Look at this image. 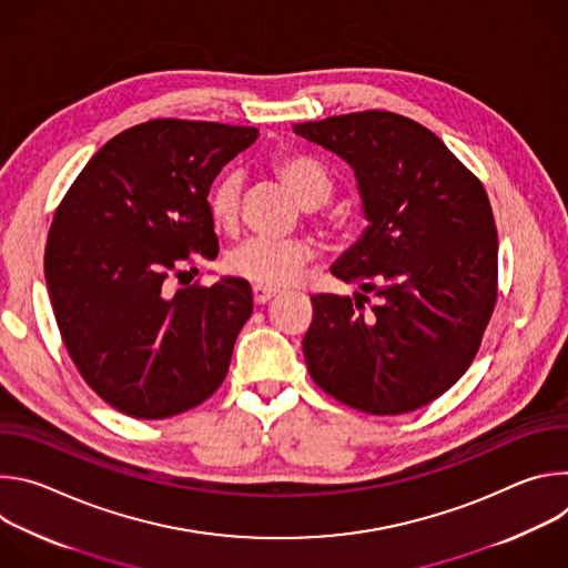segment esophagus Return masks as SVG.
Segmentation results:
<instances>
[{
    "label": "esophagus",
    "mask_w": 568,
    "mask_h": 568,
    "mask_svg": "<svg viewBox=\"0 0 568 568\" xmlns=\"http://www.w3.org/2000/svg\"><path fill=\"white\" fill-rule=\"evenodd\" d=\"M252 294H254V303H256V305H263V303H267L270 298L276 296V290L265 287V285H254V287H252Z\"/></svg>",
    "instance_id": "1"
}]
</instances>
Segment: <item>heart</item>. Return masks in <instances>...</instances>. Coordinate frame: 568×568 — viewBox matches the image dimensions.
<instances>
[{
  "label": "heart",
  "instance_id": "heart-1",
  "mask_svg": "<svg viewBox=\"0 0 568 568\" xmlns=\"http://www.w3.org/2000/svg\"><path fill=\"white\" fill-rule=\"evenodd\" d=\"M274 171L305 209L321 206L333 193L328 173L310 156H278ZM240 195L242 180L237 173L229 171L213 182L209 191V213L217 226H231L237 220ZM312 254V245L305 240L250 237L231 252L226 270L256 285H292L301 278Z\"/></svg>",
  "mask_w": 568,
  "mask_h": 568
}]
</instances>
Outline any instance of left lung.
I'll return each mask as SVG.
<instances>
[{
    "label": "left lung",
    "instance_id": "obj_1",
    "mask_svg": "<svg viewBox=\"0 0 568 568\" xmlns=\"http://www.w3.org/2000/svg\"><path fill=\"white\" fill-rule=\"evenodd\" d=\"M353 169L368 226L331 272L362 294H316L312 379L373 416L416 412L469 368L497 301L499 240L483 184L425 125L368 110L294 123ZM378 303L366 311L365 294Z\"/></svg>",
    "mask_w": 568,
    "mask_h": 568
}]
</instances>
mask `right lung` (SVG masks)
Wrapping results in <instances>:
<instances>
[{"instance_id":"1","label":"right lung","mask_w":568,"mask_h":568,"mask_svg":"<svg viewBox=\"0 0 568 568\" xmlns=\"http://www.w3.org/2000/svg\"><path fill=\"white\" fill-rule=\"evenodd\" d=\"M256 128L156 119L110 139L75 178L47 237L62 342L121 414L164 420L222 384L254 310L247 281L169 292L171 272L217 256L209 191Z\"/></svg>"}]
</instances>
